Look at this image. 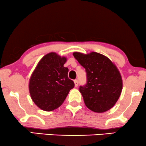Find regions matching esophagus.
Segmentation results:
<instances>
[{"label": "esophagus", "mask_w": 146, "mask_h": 146, "mask_svg": "<svg viewBox=\"0 0 146 146\" xmlns=\"http://www.w3.org/2000/svg\"><path fill=\"white\" fill-rule=\"evenodd\" d=\"M74 83H75V87L78 86L79 82H78V80H77V79H75V80H74Z\"/></svg>", "instance_id": "34e87169"}]
</instances>
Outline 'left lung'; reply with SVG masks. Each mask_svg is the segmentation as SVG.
Masks as SVG:
<instances>
[{
    "mask_svg": "<svg viewBox=\"0 0 146 146\" xmlns=\"http://www.w3.org/2000/svg\"><path fill=\"white\" fill-rule=\"evenodd\" d=\"M73 54L86 69L87 83L79 87L86 106L95 112L110 110L122 92V77L117 67L108 57L95 52Z\"/></svg>",
    "mask_w": 146,
    "mask_h": 146,
    "instance_id": "1",
    "label": "left lung"
}]
</instances>
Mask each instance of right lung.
<instances>
[{
  "mask_svg": "<svg viewBox=\"0 0 146 146\" xmlns=\"http://www.w3.org/2000/svg\"><path fill=\"white\" fill-rule=\"evenodd\" d=\"M67 61L55 52L46 54L31 75L29 90L33 102L45 111L58 108L64 102L74 82L68 77Z\"/></svg>",
  "mask_w": 146,
  "mask_h": 146,
  "instance_id": "add662e5",
  "label": "right lung"
}]
</instances>
